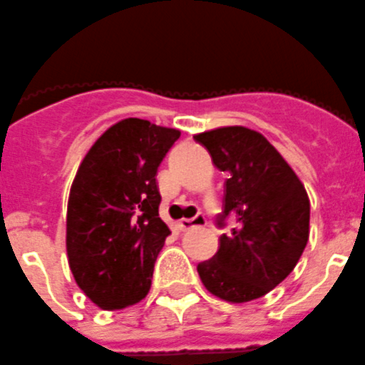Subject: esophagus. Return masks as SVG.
Instances as JSON below:
<instances>
[{
	"instance_id": "obj_1",
	"label": "esophagus",
	"mask_w": 365,
	"mask_h": 365,
	"mask_svg": "<svg viewBox=\"0 0 365 365\" xmlns=\"http://www.w3.org/2000/svg\"><path fill=\"white\" fill-rule=\"evenodd\" d=\"M203 225H207V220L203 214H198V216L190 217V220H180L178 227L182 230H189V229H194V227H203Z\"/></svg>"
}]
</instances>
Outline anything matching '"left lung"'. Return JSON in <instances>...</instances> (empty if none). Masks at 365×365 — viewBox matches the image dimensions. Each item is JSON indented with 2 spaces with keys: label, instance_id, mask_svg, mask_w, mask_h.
Segmentation results:
<instances>
[{
  "label": "left lung",
  "instance_id": "obj_1",
  "mask_svg": "<svg viewBox=\"0 0 365 365\" xmlns=\"http://www.w3.org/2000/svg\"><path fill=\"white\" fill-rule=\"evenodd\" d=\"M229 175L223 216L237 227L198 264L203 286L227 302L259 299L284 281L309 237V198L281 153L261 133L227 125L194 135Z\"/></svg>",
  "mask_w": 365,
  "mask_h": 365
}]
</instances>
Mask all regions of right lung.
<instances>
[{"mask_svg":"<svg viewBox=\"0 0 365 365\" xmlns=\"http://www.w3.org/2000/svg\"><path fill=\"white\" fill-rule=\"evenodd\" d=\"M182 133L124 118L98 136L70 189L66 254L75 282L102 309L149 294L169 227L160 220L156 171Z\"/></svg>","mask_w":365,"mask_h":365,"instance_id":"right-lung-1","label":"right lung"}]
</instances>
